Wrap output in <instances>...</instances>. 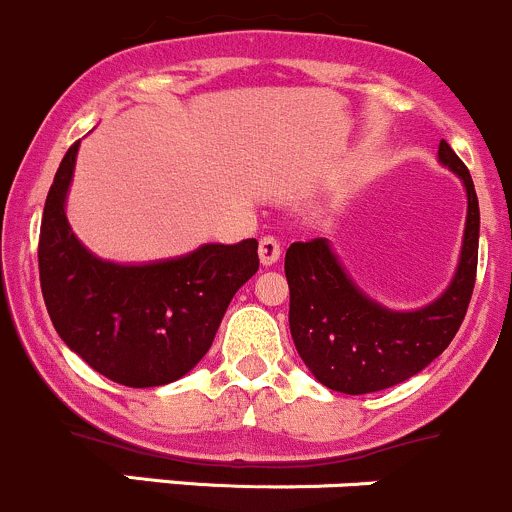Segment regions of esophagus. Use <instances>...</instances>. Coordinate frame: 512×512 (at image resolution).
<instances>
[{"instance_id": "obj_1", "label": "esophagus", "mask_w": 512, "mask_h": 512, "mask_svg": "<svg viewBox=\"0 0 512 512\" xmlns=\"http://www.w3.org/2000/svg\"><path fill=\"white\" fill-rule=\"evenodd\" d=\"M258 258H261L263 266H273V263L281 258V244H278V239L263 236V239L258 241Z\"/></svg>"}]
</instances>
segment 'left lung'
Wrapping results in <instances>:
<instances>
[{
    "mask_svg": "<svg viewBox=\"0 0 512 512\" xmlns=\"http://www.w3.org/2000/svg\"><path fill=\"white\" fill-rule=\"evenodd\" d=\"M438 161L463 181L468 216L453 281L428 306L391 311L368 298L326 239L288 246L293 343L308 371L331 391L363 396L408 381L448 348L463 323L478 268V196L468 166L445 139L438 146Z\"/></svg>",
    "mask_w": 512,
    "mask_h": 512,
    "instance_id": "1",
    "label": "left lung"
}]
</instances>
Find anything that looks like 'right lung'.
Here are the masks:
<instances>
[{
    "label": "right lung",
    "mask_w": 512,
    "mask_h": 512,
    "mask_svg": "<svg viewBox=\"0 0 512 512\" xmlns=\"http://www.w3.org/2000/svg\"><path fill=\"white\" fill-rule=\"evenodd\" d=\"M77 151L79 141L59 164L39 231L49 318L62 341L109 381L164 386L206 356L234 293L258 271V241L204 244L139 266L104 261L74 236L64 211Z\"/></svg>",
    "instance_id": "add662e5"
}]
</instances>
